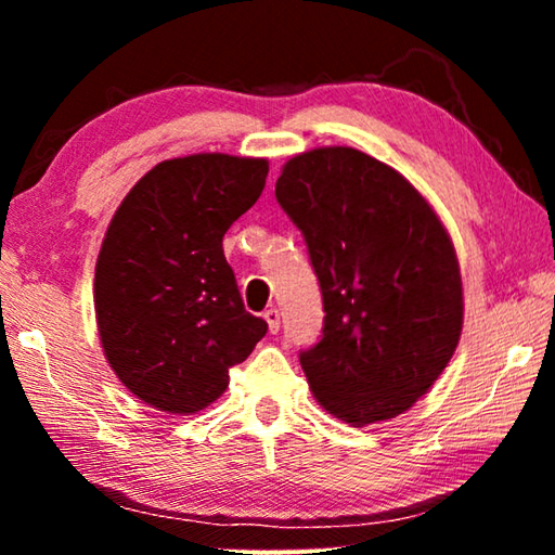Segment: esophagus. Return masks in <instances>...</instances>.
<instances>
[{"label": "esophagus", "instance_id": "esophagus-1", "mask_svg": "<svg viewBox=\"0 0 555 555\" xmlns=\"http://www.w3.org/2000/svg\"><path fill=\"white\" fill-rule=\"evenodd\" d=\"M264 321L269 323V331H271V333H279L281 315H279L276 308H269V311H264Z\"/></svg>", "mask_w": 555, "mask_h": 555}]
</instances>
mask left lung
<instances>
[{"label":"left lung","mask_w":555,"mask_h":555,"mask_svg":"<svg viewBox=\"0 0 555 555\" xmlns=\"http://www.w3.org/2000/svg\"><path fill=\"white\" fill-rule=\"evenodd\" d=\"M276 201L323 294V335L298 360L318 403L352 426L434 387L463 331V281L443 222L391 166L350 146L298 154Z\"/></svg>","instance_id":"left-lung-1"}]
</instances>
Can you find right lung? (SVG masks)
<instances>
[{
  "label": "right lung",
  "mask_w": 555,
  "mask_h": 555,
  "mask_svg": "<svg viewBox=\"0 0 555 555\" xmlns=\"http://www.w3.org/2000/svg\"><path fill=\"white\" fill-rule=\"evenodd\" d=\"M267 173V158H171L112 218L95 267L98 331L109 367L149 406L183 416L210 406L267 335L222 251Z\"/></svg>",
  "instance_id": "add662e5"
}]
</instances>
